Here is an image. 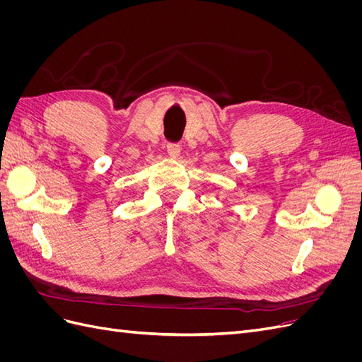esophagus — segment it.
I'll use <instances>...</instances> for the list:
<instances>
[{
  "mask_svg": "<svg viewBox=\"0 0 362 362\" xmlns=\"http://www.w3.org/2000/svg\"><path fill=\"white\" fill-rule=\"evenodd\" d=\"M180 145L178 144H168V154L172 157V158H177L180 156Z\"/></svg>",
  "mask_w": 362,
  "mask_h": 362,
  "instance_id": "esophagus-1",
  "label": "esophagus"
}]
</instances>
